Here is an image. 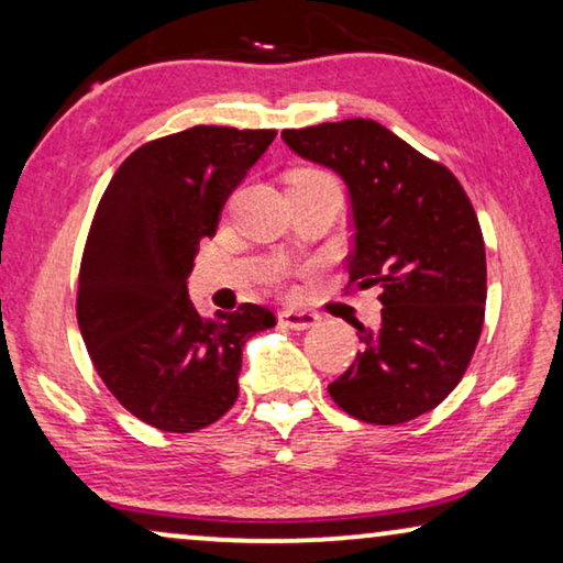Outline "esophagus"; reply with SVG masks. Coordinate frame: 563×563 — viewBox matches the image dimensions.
Returning <instances> with one entry per match:
<instances>
[{
  "label": "esophagus",
  "instance_id": "obj_1",
  "mask_svg": "<svg viewBox=\"0 0 563 563\" xmlns=\"http://www.w3.org/2000/svg\"><path fill=\"white\" fill-rule=\"evenodd\" d=\"M278 321L288 329L296 331H306L310 325L318 323V313H310V310H280Z\"/></svg>",
  "mask_w": 563,
  "mask_h": 563
}]
</instances>
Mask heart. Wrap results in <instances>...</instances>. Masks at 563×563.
I'll return each instance as SVG.
<instances>
[{
	"label": "heart",
	"instance_id": "heart-1",
	"mask_svg": "<svg viewBox=\"0 0 563 563\" xmlns=\"http://www.w3.org/2000/svg\"><path fill=\"white\" fill-rule=\"evenodd\" d=\"M318 176H325L321 172H313V169H300L290 176V179H318Z\"/></svg>",
	"mask_w": 563,
	"mask_h": 563
}]
</instances>
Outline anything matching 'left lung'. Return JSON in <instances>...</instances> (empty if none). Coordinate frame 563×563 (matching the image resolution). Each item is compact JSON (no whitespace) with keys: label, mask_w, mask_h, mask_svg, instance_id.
Returning a JSON list of instances; mask_svg holds the SVG:
<instances>
[{"label":"left lung","mask_w":563,"mask_h":563,"mask_svg":"<svg viewBox=\"0 0 563 563\" xmlns=\"http://www.w3.org/2000/svg\"><path fill=\"white\" fill-rule=\"evenodd\" d=\"M283 141L346 181L349 288L382 290L379 329L356 323L364 351L331 399L368 424L430 412L463 379L485 321V242L463 184L368 119L285 129Z\"/></svg>","instance_id":"obj_1"}]
</instances>
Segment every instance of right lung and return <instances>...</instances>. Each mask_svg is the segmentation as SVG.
Returning a JSON list of instances; mask_svg holds the SVG:
<instances>
[{"mask_svg": "<svg viewBox=\"0 0 563 563\" xmlns=\"http://www.w3.org/2000/svg\"><path fill=\"white\" fill-rule=\"evenodd\" d=\"M273 129L191 125L139 146L108 184L78 275V325L108 391L164 432H197L238 401L242 346L273 310L201 318L187 292L199 240L275 139Z\"/></svg>", "mask_w": 563, "mask_h": 563, "instance_id": "add662e5", "label": "right lung"}]
</instances>
